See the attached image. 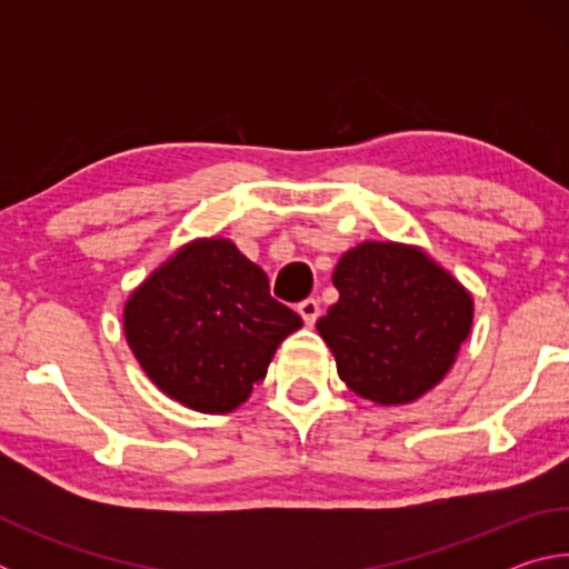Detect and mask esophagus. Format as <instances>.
Masks as SVG:
<instances>
[{"label": "esophagus", "mask_w": 569, "mask_h": 569, "mask_svg": "<svg viewBox=\"0 0 569 569\" xmlns=\"http://www.w3.org/2000/svg\"><path fill=\"white\" fill-rule=\"evenodd\" d=\"M298 313H301V319L306 326H313L316 319H319L321 313V303L316 301V298H306V301L298 303Z\"/></svg>", "instance_id": "34e87169"}]
</instances>
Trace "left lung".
<instances>
[{"label": "left lung", "mask_w": 569, "mask_h": 569, "mask_svg": "<svg viewBox=\"0 0 569 569\" xmlns=\"http://www.w3.org/2000/svg\"><path fill=\"white\" fill-rule=\"evenodd\" d=\"M339 301L316 329L363 399L409 403L445 379L471 329V296L419 248L361 243L333 271Z\"/></svg>", "instance_id": "8db88e82"}]
</instances>
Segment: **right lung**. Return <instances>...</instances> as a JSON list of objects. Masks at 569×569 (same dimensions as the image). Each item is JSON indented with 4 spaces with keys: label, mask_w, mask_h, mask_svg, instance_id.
Returning <instances> with one entry per match:
<instances>
[{
    "label": "right lung",
    "mask_w": 569,
    "mask_h": 569,
    "mask_svg": "<svg viewBox=\"0 0 569 569\" xmlns=\"http://www.w3.org/2000/svg\"><path fill=\"white\" fill-rule=\"evenodd\" d=\"M301 323L271 296L261 268L223 238L180 248L124 303L134 359L168 397L206 413L243 403Z\"/></svg>",
    "instance_id": "add662e5"
}]
</instances>
